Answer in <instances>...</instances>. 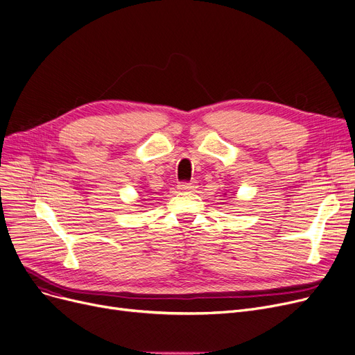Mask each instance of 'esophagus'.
Segmentation results:
<instances>
[{
	"instance_id": "1",
	"label": "esophagus",
	"mask_w": 355,
	"mask_h": 355,
	"mask_svg": "<svg viewBox=\"0 0 355 355\" xmlns=\"http://www.w3.org/2000/svg\"><path fill=\"white\" fill-rule=\"evenodd\" d=\"M197 189V182L190 181V182H180L178 184V190L180 191H193Z\"/></svg>"
}]
</instances>
